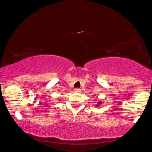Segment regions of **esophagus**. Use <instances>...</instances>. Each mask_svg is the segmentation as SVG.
<instances>
[{
    "label": "esophagus",
    "instance_id": "esophagus-1",
    "mask_svg": "<svg viewBox=\"0 0 152 152\" xmlns=\"http://www.w3.org/2000/svg\"><path fill=\"white\" fill-rule=\"evenodd\" d=\"M75 91L77 93H80L81 91V89H79V88H76L75 89Z\"/></svg>",
    "mask_w": 152,
    "mask_h": 152
}]
</instances>
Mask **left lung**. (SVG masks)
I'll list each match as a JSON object with an SVG mask.
<instances>
[{"label":"left lung","instance_id":"obj_1","mask_svg":"<svg viewBox=\"0 0 152 152\" xmlns=\"http://www.w3.org/2000/svg\"><path fill=\"white\" fill-rule=\"evenodd\" d=\"M99 104H101V102H98V105ZM98 105H97V106H98Z\"/></svg>","mask_w":152,"mask_h":152}]
</instances>
